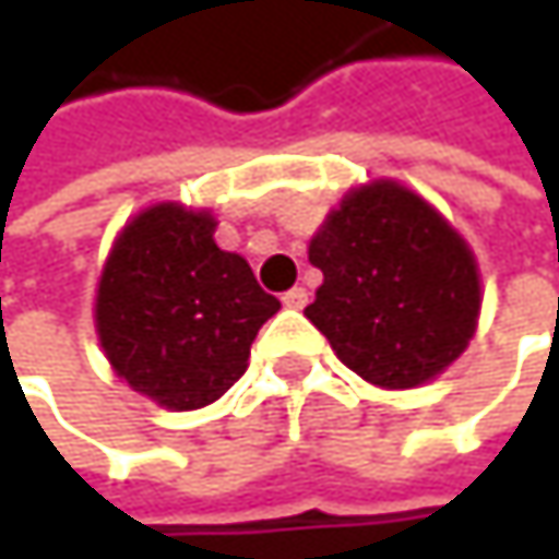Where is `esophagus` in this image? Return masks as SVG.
I'll use <instances>...</instances> for the list:
<instances>
[{
	"label": "esophagus",
	"instance_id": "obj_1",
	"mask_svg": "<svg viewBox=\"0 0 559 559\" xmlns=\"http://www.w3.org/2000/svg\"><path fill=\"white\" fill-rule=\"evenodd\" d=\"M307 287H290V290H284V307H294V310H300V307H307Z\"/></svg>",
	"mask_w": 559,
	"mask_h": 559
}]
</instances>
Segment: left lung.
I'll list each match as a JSON object with an SVG mask.
<instances>
[{
  "label": "left lung",
  "mask_w": 559,
  "mask_h": 559,
  "mask_svg": "<svg viewBox=\"0 0 559 559\" xmlns=\"http://www.w3.org/2000/svg\"><path fill=\"white\" fill-rule=\"evenodd\" d=\"M323 272L307 320L366 382L414 389L473 340L479 272L447 219L401 183L353 190L310 239Z\"/></svg>",
  "instance_id": "obj_1"
}]
</instances>
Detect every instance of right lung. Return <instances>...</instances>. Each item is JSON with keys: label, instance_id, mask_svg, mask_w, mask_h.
<instances>
[{"label": "right lung", "instance_id": "1", "mask_svg": "<svg viewBox=\"0 0 559 559\" xmlns=\"http://www.w3.org/2000/svg\"><path fill=\"white\" fill-rule=\"evenodd\" d=\"M213 229L210 213L158 203L122 229L99 278L106 359L170 411L213 404L233 389L255 333L281 307L242 255L216 246Z\"/></svg>", "mask_w": 559, "mask_h": 559}]
</instances>
